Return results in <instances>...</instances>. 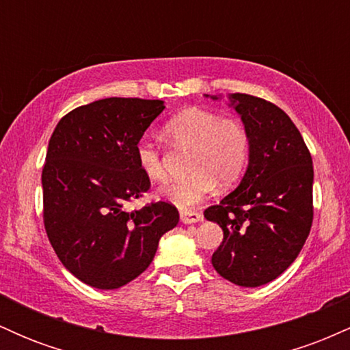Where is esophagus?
Wrapping results in <instances>:
<instances>
[{
  "label": "esophagus",
  "mask_w": 350,
  "mask_h": 350,
  "mask_svg": "<svg viewBox=\"0 0 350 350\" xmlns=\"http://www.w3.org/2000/svg\"><path fill=\"white\" fill-rule=\"evenodd\" d=\"M180 215V222L186 224V226H189V224H196V222H200L202 220V214H199V212L196 211H180L179 212Z\"/></svg>",
  "instance_id": "34e87169"
}]
</instances>
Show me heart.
<instances>
[{
  "label": "heart",
  "mask_w": 350,
  "mask_h": 350,
  "mask_svg": "<svg viewBox=\"0 0 350 350\" xmlns=\"http://www.w3.org/2000/svg\"><path fill=\"white\" fill-rule=\"evenodd\" d=\"M164 133L176 146L189 148L191 174L161 189V196L178 207L200 202L219 187H230L242 178L250 156V136L243 123L222 118L202 108H186L164 124ZM136 163L152 183L166 179L161 152L150 142L136 144Z\"/></svg>",
  "instance_id": "b5f03b06"
}]
</instances>
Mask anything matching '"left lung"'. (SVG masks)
<instances>
[{
	"mask_svg": "<svg viewBox=\"0 0 350 350\" xmlns=\"http://www.w3.org/2000/svg\"><path fill=\"white\" fill-rule=\"evenodd\" d=\"M228 100L250 136L248 166L239 187L204 217L224 232L212 255L215 271L239 286L256 288L278 278L306 242L314 171L303 136L281 108L247 94Z\"/></svg>",
	"mask_w": 350,
	"mask_h": 350,
	"instance_id": "left-lung-1",
	"label": "left lung"
}]
</instances>
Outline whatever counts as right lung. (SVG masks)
<instances>
[{"mask_svg":"<svg viewBox=\"0 0 350 350\" xmlns=\"http://www.w3.org/2000/svg\"><path fill=\"white\" fill-rule=\"evenodd\" d=\"M163 110V100H97L67 113L51 136L44 226L64 267L88 286L130 283L150 267L159 239L178 226V208L163 200L124 208L151 186L135 150Z\"/></svg>","mask_w":350,"mask_h":350,"instance_id":"1","label":"right lung"}]
</instances>
